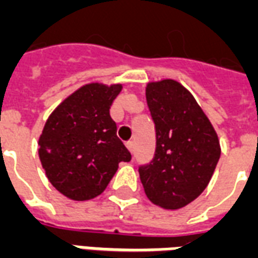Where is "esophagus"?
<instances>
[{"label":"esophagus","mask_w":258,"mask_h":258,"mask_svg":"<svg viewBox=\"0 0 258 258\" xmlns=\"http://www.w3.org/2000/svg\"><path fill=\"white\" fill-rule=\"evenodd\" d=\"M133 147H135V143H133V141H127L126 148L131 151V152H133Z\"/></svg>","instance_id":"obj_1"}]
</instances>
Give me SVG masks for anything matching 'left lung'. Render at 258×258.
<instances>
[{
	"instance_id": "obj_1",
	"label": "left lung",
	"mask_w": 258,
	"mask_h": 258,
	"mask_svg": "<svg viewBox=\"0 0 258 258\" xmlns=\"http://www.w3.org/2000/svg\"><path fill=\"white\" fill-rule=\"evenodd\" d=\"M147 103L156 132V150L139 173L147 197L164 210H179L208 186L220 158L212 123L178 81L148 83Z\"/></svg>"
}]
</instances>
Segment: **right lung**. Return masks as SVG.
I'll return each mask as SVG.
<instances>
[{
    "instance_id": "add662e5",
    "label": "right lung",
    "mask_w": 258,
    "mask_h": 258,
    "mask_svg": "<svg viewBox=\"0 0 258 258\" xmlns=\"http://www.w3.org/2000/svg\"><path fill=\"white\" fill-rule=\"evenodd\" d=\"M122 84L90 83L57 106L39 137V159L48 181L68 199L91 200L107 187L131 152L117 137L110 107Z\"/></svg>"
}]
</instances>
